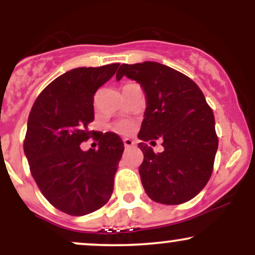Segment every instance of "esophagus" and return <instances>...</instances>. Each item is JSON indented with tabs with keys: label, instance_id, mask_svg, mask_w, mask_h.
<instances>
[{
	"label": "esophagus",
	"instance_id": "34e87169",
	"mask_svg": "<svg viewBox=\"0 0 255 255\" xmlns=\"http://www.w3.org/2000/svg\"><path fill=\"white\" fill-rule=\"evenodd\" d=\"M124 144H125V147H131V146H134V144H135V142H134V140H131V139H129V137H125L124 139Z\"/></svg>",
	"mask_w": 255,
	"mask_h": 255
}]
</instances>
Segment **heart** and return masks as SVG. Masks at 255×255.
<instances>
[{
    "label": "heart",
    "instance_id": "1",
    "mask_svg": "<svg viewBox=\"0 0 255 255\" xmlns=\"http://www.w3.org/2000/svg\"><path fill=\"white\" fill-rule=\"evenodd\" d=\"M119 129L122 131H129L131 129V125L128 124V122H122V124L119 125Z\"/></svg>",
    "mask_w": 255,
    "mask_h": 255
}]
</instances>
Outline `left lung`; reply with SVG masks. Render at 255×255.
<instances>
[{"label":"left lung","mask_w":255,"mask_h":255,"mask_svg":"<svg viewBox=\"0 0 255 255\" xmlns=\"http://www.w3.org/2000/svg\"><path fill=\"white\" fill-rule=\"evenodd\" d=\"M124 77L140 84L146 98L137 134L146 194L165 205L191 200L209 182L218 148L215 116L205 96L192 79L152 61L121 64L116 80ZM158 138L165 150L154 154L145 142Z\"/></svg>","instance_id":"obj_1"}]
</instances>
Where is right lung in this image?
<instances>
[{
  "label": "right lung",
  "mask_w": 255,
  "mask_h": 255,
  "mask_svg": "<svg viewBox=\"0 0 255 255\" xmlns=\"http://www.w3.org/2000/svg\"><path fill=\"white\" fill-rule=\"evenodd\" d=\"M120 63L79 67L55 79L38 96L27 121L24 152L37 186L52 206L72 216L108 203L125 145L115 133L96 137L98 150L80 144L95 131L93 96Z\"/></svg>",
  "instance_id": "add662e5"
}]
</instances>
